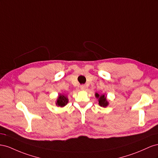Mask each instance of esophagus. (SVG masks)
I'll list each match as a JSON object with an SVG mask.
<instances>
[{
    "label": "esophagus",
    "instance_id": "obj_1",
    "mask_svg": "<svg viewBox=\"0 0 158 158\" xmlns=\"http://www.w3.org/2000/svg\"><path fill=\"white\" fill-rule=\"evenodd\" d=\"M80 88H81V89L83 90V91H84V90L86 89V86H85V85H81Z\"/></svg>",
    "mask_w": 158,
    "mask_h": 158
}]
</instances>
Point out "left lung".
<instances>
[{"label":"left lung","instance_id":"obj_1","mask_svg":"<svg viewBox=\"0 0 158 158\" xmlns=\"http://www.w3.org/2000/svg\"><path fill=\"white\" fill-rule=\"evenodd\" d=\"M95 96H96V97L99 98H98V105L101 106L106 107L108 105V104H109V102H108L106 101V98L105 96V94H102L101 96H100L98 93H96Z\"/></svg>","mask_w":158,"mask_h":158}]
</instances>
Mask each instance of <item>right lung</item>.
Returning a JSON list of instances; mask_svg holds the SVG:
<instances>
[{"mask_svg": "<svg viewBox=\"0 0 158 158\" xmlns=\"http://www.w3.org/2000/svg\"><path fill=\"white\" fill-rule=\"evenodd\" d=\"M67 102H68V99H67V98L65 96L63 95V94H60L59 97L57 98L56 105L59 106L63 107L65 106Z\"/></svg>", "mask_w": 158, "mask_h": 158, "instance_id": "add662e5", "label": "right lung"}]
</instances>
